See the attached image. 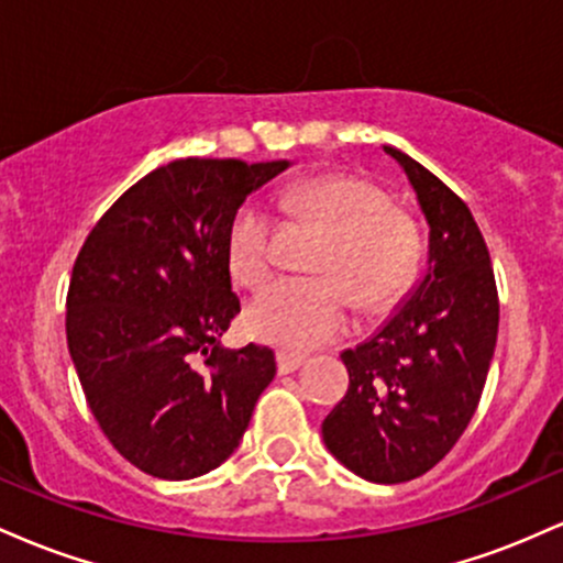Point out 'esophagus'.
Returning <instances> with one entry per match:
<instances>
[{
  "label": "esophagus",
  "instance_id": "1",
  "mask_svg": "<svg viewBox=\"0 0 563 563\" xmlns=\"http://www.w3.org/2000/svg\"><path fill=\"white\" fill-rule=\"evenodd\" d=\"M303 365V354L288 352V349H277V371L280 373H294Z\"/></svg>",
  "mask_w": 563,
  "mask_h": 563
}]
</instances>
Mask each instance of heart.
<instances>
[{
	"label": "heart",
	"instance_id": "b5f03b06",
	"mask_svg": "<svg viewBox=\"0 0 563 563\" xmlns=\"http://www.w3.org/2000/svg\"><path fill=\"white\" fill-rule=\"evenodd\" d=\"M280 209L325 230L312 254L322 275L280 277L249 303L251 333L290 352L331 344L349 328V299L365 312L389 307L416 280L423 260L418 219L391 203L389 192L357 174H322L290 185ZM228 267L254 288L275 267V217L245 200L228 228Z\"/></svg>",
	"mask_w": 563,
	"mask_h": 563
}]
</instances>
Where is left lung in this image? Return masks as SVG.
<instances>
[{"label":"left lung","instance_id":"1","mask_svg":"<svg viewBox=\"0 0 563 563\" xmlns=\"http://www.w3.org/2000/svg\"><path fill=\"white\" fill-rule=\"evenodd\" d=\"M429 222V273L371 341L341 354L349 389L322 421L328 450L367 482L423 476L455 448L493 363L500 301L479 224L442 179L397 147Z\"/></svg>","mask_w":563,"mask_h":563}]
</instances>
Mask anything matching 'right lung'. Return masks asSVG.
<instances>
[{
  "mask_svg": "<svg viewBox=\"0 0 563 563\" xmlns=\"http://www.w3.org/2000/svg\"><path fill=\"white\" fill-rule=\"evenodd\" d=\"M288 161L177 158L145 174L84 241L66 299L68 352L102 434L158 479L228 461L275 378L273 349H222L241 312L228 228Z\"/></svg>",
  "mask_w": 563,
  "mask_h": 563,
  "instance_id": "1",
  "label": "right lung"
}]
</instances>
